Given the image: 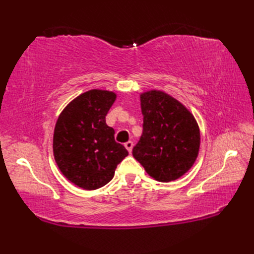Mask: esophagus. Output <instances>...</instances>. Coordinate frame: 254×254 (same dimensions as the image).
I'll use <instances>...</instances> for the list:
<instances>
[{"label":"esophagus","mask_w":254,"mask_h":254,"mask_svg":"<svg viewBox=\"0 0 254 254\" xmlns=\"http://www.w3.org/2000/svg\"><path fill=\"white\" fill-rule=\"evenodd\" d=\"M124 146H126V148L128 150V153H131L132 152V148H133V142L132 141H128L126 144H124Z\"/></svg>","instance_id":"esophagus-1"}]
</instances>
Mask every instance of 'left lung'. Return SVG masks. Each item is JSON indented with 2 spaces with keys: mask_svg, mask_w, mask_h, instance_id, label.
<instances>
[{
  "mask_svg": "<svg viewBox=\"0 0 254 254\" xmlns=\"http://www.w3.org/2000/svg\"><path fill=\"white\" fill-rule=\"evenodd\" d=\"M143 134L133 156L147 174L161 182L176 180L193 166L199 130L192 113L163 91L141 95Z\"/></svg>",
  "mask_w": 254,
  "mask_h": 254,
  "instance_id": "8db88e82",
  "label": "left lung"
}]
</instances>
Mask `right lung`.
I'll use <instances>...</instances> for the list:
<instances>
[{
	"label": "right lung",
	"mask_w": 254,
	"mask_h": 254,
	"mask_svg": "<svg viewBox=\"0 0 254 254\" xmlns=\"http://www.w3.org/2000/svg\"><path fill=\"white\" fill-rule=\"evenodd\" d=\"M116 100L112 91L93 89L78 96L59 117L53 154L62 174L85 190L109 182L117 166L128 155L115 139L106 116Z\"/></svg>",
	"instance_id": "right-lung-1"
}]
</instances>
